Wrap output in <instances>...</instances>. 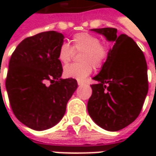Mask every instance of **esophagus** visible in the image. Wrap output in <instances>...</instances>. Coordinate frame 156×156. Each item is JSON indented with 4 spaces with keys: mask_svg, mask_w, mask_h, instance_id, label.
Masks as SVG:
<instances>
[{
    "mask_svg": "<svg viewBox=\"0 0 156 156\" xmlns=\"http://www.w3.org/2000/svg\"><path fill=\"white\" fill-rule=\"evenodd\" d=\"M78 86H82V85H83V83L82 82H78Z\"/></svg>",
    "mask_w": 156,
    "mask_h": 156,
    "instance_id": "1",
    "label": "esophagus"
}]
</instances>
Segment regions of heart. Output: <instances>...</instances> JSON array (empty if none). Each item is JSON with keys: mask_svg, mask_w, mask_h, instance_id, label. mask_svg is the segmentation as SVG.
<instances>
[{"mask_svg": "<svg viewBox=\"0 0 156 156\" xmlns=\"http://www.w3.org/2000/svg\"><path fill=\"white\" fill-rule=\"evenodd\" d=\"M71 46L63 42L60 45L58 58L62 65L70 62L74 52L82 53L79 56L80 63L67 66L63 73L67 78L83 81L94 68H102L107 61L109 54L108 45L100 42L97 36L88 32H79L73 36Z\"/></svg>", "mask_w": 156, "mask_h": 156, "instance_id": "obj_1", "label": "heart"}]
</instances>
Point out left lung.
<instances>
[{"label": "left lung", "instance_id": "obj_1", "mask_svg": "<svg viewBox=\"0 0 156 156\" xmlns=\"http://www.w3.org/2000/svg\"><path fill=\"white\" fill-rule=\"evenodd\" d=\"M115 41L107 61L94 79L88 102L90 117L100 127L118 131L133 123L147 95V63L141 49L125 34L112 27L92 29Z\"/></svg>", "mask_w": 156, "mask_h": 156}]
</instances>
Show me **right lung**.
Masks as SVG:
<instances>
[{
  "label": "right lung",
  "mask_w": 156,
  "mask_h": 156,
  "mask_svg": "<svg viewBox=\"0 0 156 156\" xmlns=\"http://www.w3.org/2000/svg\"><path fill=\"white\" fill-rule=\"evenodd\" d=\"M63 38L55 31L28 37L19 43L9 62L5 88L11 108L19 121L35 130L58 124L78 88L74 78H60L62 67L58 52Z\"/></svg>",
  "instance_id": "add662e5"
}]
</instances>
